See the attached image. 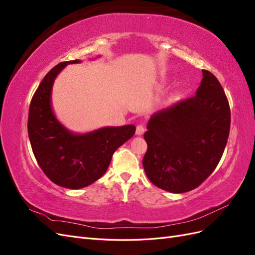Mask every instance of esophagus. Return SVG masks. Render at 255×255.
<instances>
[{"mask_svg":"<svg viewBox=\"0 0 255 255\" xmlns=\"http://www.w3.org/2000/svg\"><path fill=\"white\" fill-rule=\"evenodd\" d=\"M143 133H144V128H143V126H137V128H136V135L140 136V135H142Z\"/></svg>","mask_w":255,"mask_h":255,"instance_id":"esophagus-1","label":"esophagus"}]
</instances>
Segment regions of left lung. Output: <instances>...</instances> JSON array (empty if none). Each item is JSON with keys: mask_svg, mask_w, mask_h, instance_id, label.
Segmentation results:
<instances>
[{"mask_svg": "<svg viewBox=\"0 0 255 255\" xmlns=\"http://www.w3.org/2000/svg\"><path fill=\"white\" fill-rule=\"evenodd\" d=\"M196 96L151 115L144 139V172L174 194L195 189L217 167L228 142L231 113L216 76L202 70Z\"/></svg>", "mask_w": 255, "mask_h": 255, "instance_id": "obj_1", "label": "left lung"}]
</instances>
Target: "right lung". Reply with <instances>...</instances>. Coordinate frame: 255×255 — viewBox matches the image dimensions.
<instances>
[{
  "mask_svg": "<svg viewBox=\"0 0 255 255\" xmlns=\"http://www.w3.org/2000/svg\"><path fill=\"white\" fill-rule=\"evenodd\" d=\"M80 63V59L64 61L51 69L32 99L27 122L38 165L53 183L70 189L86 187L99 180L109 168L114 152L132 138L136 129L128 125L74 133L57 119L52 107L54 82L67 65Z\"/></svg>",
  "mask_w": 255,
  "mask_h": 255,
  "instance_id": "add662e5",
  "label": "right lung"
}]
</instances>
